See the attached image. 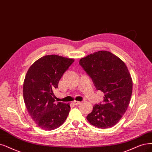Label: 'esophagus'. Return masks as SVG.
Masks as SVG:
<instances>
[{
  "label": "esophagus",
  "instance_id": "1",
  "mask_svg": "<svg viewBox=\"0 0 152 152\" xmlns=\"http://www.w3.org/2000/svg\"><path fill=\"white\" fill-rule=\"evenodd\" d=\"M72 103H73V104H75V105H78V104H80L81 102H78V101H74V102H73Z\"/></svg>",
  "mask_w": 152,
  "mask_h": 152
}]
</instances>
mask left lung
Segmentation results:
<instances>
[{"label": "left lung", "instance_id": "left-lung-1", "mask_svg": "<svg viewBox=\"0 0 152 152\" xmlns=\"http://www.w3.org/2000/svg\"><path fill=\"white\" fill-rule=\"evenodd\" d=\"M80 64L104 93L103 103L93 106L86 118L99 128L113 126L126 112L132 94L133 83L124 62L106 50L91 54L80 60Z\"/></svg>", "mask_w": 152, "mask_h": 152}]
</instances>
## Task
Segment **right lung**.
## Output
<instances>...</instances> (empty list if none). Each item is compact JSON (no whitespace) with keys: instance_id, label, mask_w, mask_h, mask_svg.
<instances>
[{"instance_id":"add662e5","label":"right lung","mask_w":152,"mask_h":152,"mask_svg":"<svg viewBox=\"0 0 152 152\" xmlns=\"http://www.w3.org/2000/svg\"><path fill=\"white\" fill-rule=\"evenodd\" d=\"M74 59L58 55L44 56L28 70L23 85L26 108L32 119L42 130H53L59 127L70 111L69 104L54 103L53 89Z\"/></svg>"}]
</instances>
